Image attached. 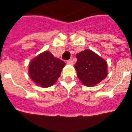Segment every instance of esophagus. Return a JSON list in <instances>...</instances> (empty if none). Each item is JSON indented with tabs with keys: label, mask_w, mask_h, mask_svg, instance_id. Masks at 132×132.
I'll return each mask as SVG.
<instances>
[{
	"label": "esophagus",
	"mask_w": 132,
	"mask_h": 132,
	"mask_svg": "<svg viewBox=\"0 0 132 132\" xmlns=\"http://www.w3.org/2000/svg\"><path fill=\"white\" fill-rule=\"evenodd\" d=\"M67 63L68 65H73V61L72 60H69L67 61Z\"/></svg>",
	"instance_id": "1"
}]
</instances>
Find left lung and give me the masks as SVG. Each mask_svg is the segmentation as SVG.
Listing matches in <instances>:
<instances>
[{"instance_id":"left-lung-1","label":"left lung","mask_w":132,"mask_h":132,"mask_svg":"<svg viewBox=\"0 0 132 132\" xmlns=\"http://www.w3.org/2000/svg\"><path fill=\"white\" fill-rule=\"evenodd\" d=\"M74 65L77 77L86 86H95L107 76L106 60L91 50L86 49L77 54Z\"/></svg>"}]
</instances>
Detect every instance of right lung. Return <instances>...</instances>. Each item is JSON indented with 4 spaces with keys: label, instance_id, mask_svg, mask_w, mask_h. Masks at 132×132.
Here are the masks:
<instances>
[{
    "label": "right lung",
    "instance_id": "obj_1",
    "mask_svg": "<svg viewBox=\"0 0 132 132\" xmlns=\"http://www.w3.org/2000/svg\"><path fill=\"white\" fill-rule=\"evenodd\" d=\"M65 62L46 51L33 58L29 63L28 74L32 81L42 88L53 86L60 77Z\"/></svg>",
    "mask_w": 132,
    "mask_h": 132
}]
</instances>
